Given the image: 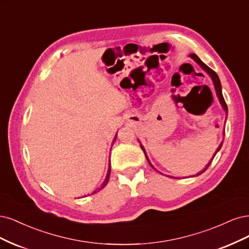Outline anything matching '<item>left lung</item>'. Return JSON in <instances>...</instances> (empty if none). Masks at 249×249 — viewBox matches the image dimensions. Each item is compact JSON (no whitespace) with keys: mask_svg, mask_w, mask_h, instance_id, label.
<instances>
[{"mask_svg":"<svg viewBox=\"0 0 249 249\" xmlns=\"http://www.w3.org/2000/svg\"><path fill=\"white\" fill-rule=\"evenodd\" d=\"M189 57L190 58H192L194 59L198 65L202 67L208 74H209V76L211 77V79H212V82H213V84H214V88H215V91H216V95H217V97H218V99H219V102H220V104H221V107H222V108L226 110V113H227V115H228V106H227V103H226V101H224V98H223V96H222V91H221V84H220V81H219V77H218V75L216 74V72L215 71H213L211 68H209L208 67L206 64L204 63V62H202V60H200L197 55L196 54V53H191V54H189ZM140 142V141H139ZM222 142H220V145H219V147L217 148V150H216V152H215V154H214V156H213V158L215 157V155H216V153H217V152L220 150V148L222 147ZM140 143H141V142H140ZM141 148H142V150L143 151V153H145V156H146V158H147V160H148V162H149V164L153 167V168H155L153 165H152V163L150 162V160H149V158H148V156H147V153H146V151H145V148L142 147V145L141 143ZM213 158L211 159V161L208 163L206 166H205V168L203 171H200L199 173H197L196 176H198V175H200V174H203L208 167H209V165L211 164V162H212V160H213ZM171 178H173V177H171Z\"/></svg>","mask_w":249,"mask_h":249,"instance_id":"obj_1","label":"left lung"}]
</instances>
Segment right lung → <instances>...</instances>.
<instances>
[{
    "label": "right lung",
    "instance_id": "right-lung-1",
    "mask_svg": "<svg viewBox=\"0 0 249 249\" xmlns=\"http://www.w3.org/2000/svg\"><path fill=\"white\" fill-rule=\"evenodd\" d=\"M116 139H117V134H116V136H115V139H114V141H113V145H114V142H116ZM109 175H110V163H109V165H108V170H107V177H106V180L103 181V183L101 184V187L99 188V190L100 189H102L104 186H107V182H108V180H109ZM96 191H94L93 194H95Z\"/></svg>",
    "mask_w": 249,
    "mask_h": 249
}]
</instances>
